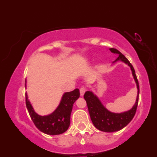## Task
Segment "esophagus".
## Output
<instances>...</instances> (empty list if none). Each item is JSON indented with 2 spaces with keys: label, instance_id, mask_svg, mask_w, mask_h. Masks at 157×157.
Here are the masks:
<instances>
[{
  "label": "esophagus",
  "instance_id": "obj_1",
  "mask_svg": "<svg viewBox=\"0 0 157 157\" xmlns=\"http://www.w3.org/2000/svg\"><path fill=\"white\" fill-rule=\"evenodd\" d=\"M86 88L85 86H82L80 89V96H83V94H85V92L86 91Z\"/></svg>",
  "mask_w": 157,
  "mask_h": 157
}]
</instances>
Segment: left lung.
Returning <instances> with one entry per match:
<instances>
[{
	"label": "left lung",
	"mask_w": 157,
	"mask_h": 157,
	"mask_svg": "<svg viewBox=\"0 0 157 157\" xmlns=\"http://www.w3.org/2000/svg\"><path fill=\"white\" fill-rule=\"evenodd\" d=\"M111 52L118 54L119 57L116 60H121L125 63L131 67L132 71L133 76L136 83L138 89V95L136 97V102L132 108L129 111L121 113H111L102 105L101 102L99 99L95 96L91 91H86L84 94V99L87 103L88 109L90 114L91 121L94 125L98 130L104 131V132H114L121 130L124 127H125L134 118L136 113V109H137L138 101H139V94H140V86L139 82L136 77L135 70L129 60L124 56L120 51L114 48H110Z\"/></svg>",
	"instance_id": "obj_1"
}]
</instances>
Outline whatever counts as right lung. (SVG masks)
Listing matches in <instances>:
<instances>
[{"instance_id": "1", "label": "right lung", "mask_w": 157, "mask_h": 157, "mask_svg": "<svg viewBox=\"0 0 157 157\" xmlns=\"http://www.w3.org/2000/svg\"><path fill=\"white\" fill-rule=\"evenodd\" d=\"M80 97V90L75 89L65 93L60 105L52 114L40 116L32 109L26 94V105L32 122L40 131L49 135H57L67 131L70 125V117L73 104Z\"/></svg>"}]
</instances>
